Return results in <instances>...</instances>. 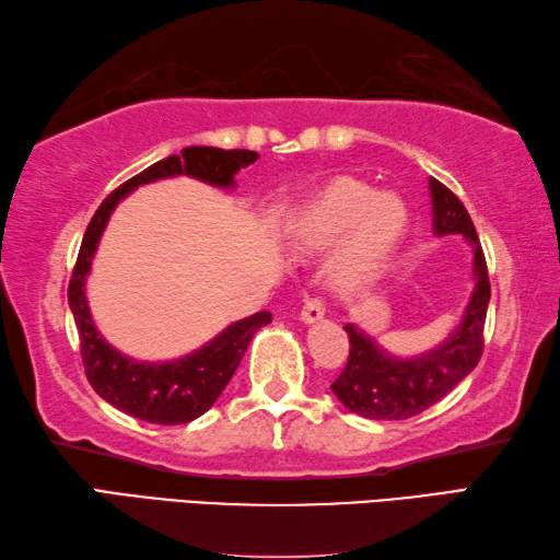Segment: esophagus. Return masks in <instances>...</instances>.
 <instances>
[{
	"label": "esophagus",
	"mask_w": 560,
	"mask_h": 560,
	"mask_svg": "<svg viewBox=\"0 0 560 560\" xmlns=\"http://www.w3.org/2000/svg\"><path fill=\"white\" fill-rule=\"evenodd\" d=\"M323 317H325V303H323V299H308V301H305L303 311H301V320L303 323H317V320H323Z\"/></svg>",
	"instance_id": "34e87169"
}]
</instances>
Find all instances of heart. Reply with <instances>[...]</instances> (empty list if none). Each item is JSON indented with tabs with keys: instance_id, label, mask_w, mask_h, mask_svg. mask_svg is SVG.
I'll return each instance as SVG.
<instances>
[{
	"instance_id": "b5f03b06",
	"label": "heart",
	"mask_w": 560,
	"mask_h": 560,
	"mask_svg": "<svg viewBox=\"0 0 560 560\" xmlns=\"http://www.w3.org/2000/svg\"><path fill=\"white\" fill-rule=\"evenodd\" d=\"M408 223V208L393 194L369 189L359 182H337L295 223V245L330 249L347 243L337 257V277L359 283L376 273Z\"/></svg>"
}]
</instances>
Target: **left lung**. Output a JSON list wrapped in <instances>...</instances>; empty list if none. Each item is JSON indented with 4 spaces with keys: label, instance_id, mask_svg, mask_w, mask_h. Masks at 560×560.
Wrapping results in <instances>:
<instances>
[{
    "label": "left lung",
    "instance_id": "left-lung-1",
    "mask_svg": "<svg viewBox=\"0 0 560 560\" xmlns=\"http://www.w3.org/2000/svg\"><path fill=\"white\" fill-rule=\"evenodd\" d=\"M432 228L436 235H464L474 247L476 287L466 305L464 320L440 347L420 357L398 359L383 352L374 337L354 325H345L349 335V359L332 393L361 418L369 420H408L440 402L456 388L483 354V327L490 301V281L486 255L480 247L476 225L464 203L442 182L430 179Z\"/></svg>",
    "mask_w": 560,
    "mask_h": 560
}]
</instances>
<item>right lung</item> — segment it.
Segmentation results:
<instances>
[{
	"mask_svg": "<svg viewBox=\"0 0 560 560\" xmlns=\"http://www.w3.org/2000/svg\"><path fill=\"white\" fill-rule=\"evenodd\" d=\"M257 152L252 150H221L203 145L184 148L182 155H170L150 164L148 170L136 174L133 179L120 184L96 208L94 218L86 225L68 287V301L74 315L77 332H80L82 364L86 378H90L98 396L108 405H114L116 410L130 415V418L152 424H184L201 418L221 396L228 381L233 378L252 337H255L259 327L271 323V313L261 311L243 317V320L228 325L221 335H215L201 349L174 361L150 364V361H136L120 354L118 349H114L98 335L84 293L86 273L92 269L94 252L108 218H112L118 201L126 199L138 186L179 177V174L201 179L211 186H221V189H230V186H235V174L240 167L257 162Z\"/></svg>",
	"mask_w": 560,
	"mask_h": 560,
	"instance_id": "right-lung-1",
	"label": "right lung"
}]
</instances>
